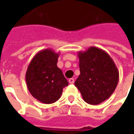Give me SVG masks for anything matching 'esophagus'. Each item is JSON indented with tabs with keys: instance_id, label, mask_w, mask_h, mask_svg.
<instances>
[{
	"instance_id": "obj_1",
	"label": "esophagus",
	"mask_w": 134,
	"mask_h": 134,
	"mask_svg": "<svg viewBox=\"0 0 134 134\" xmlns=\"http://www.w3.org/2000/svg\"><path fill=\"white\" fill-rule=\"evenodd\" d=\"M74 82H75L74 78L69 79V83H70V84H73V83H74Z\"/></svg>"
}]
</instances>
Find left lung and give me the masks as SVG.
Returning <instances> with one entry per match:
<instances>
[{"instance_id":"1","label":"left lung","mask_w":134,"mask_h":134,"mask_svg":"<svg viewBox=\"0 0 134 134\" xmlns=\"http://www.w3.org/2000/svg\"><path fill=\"white\" fill-rule=\"evenodd\" d=\"M80 74L75 82L86 103L98 105L112 95L118 85L119 72L104 50L90 47L77 54Z\"/></svg>"}]
</instances>
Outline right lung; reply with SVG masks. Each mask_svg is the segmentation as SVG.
<instances>
[{"label": "right lung", "instance_id": "obj_1", "mask_svg": "<svg viewBox=\"0 0 134 134\" xmlns=\"http://www.w3.org/2000/svg\"><path fill=\"white\" fill-rule=\"evenodd\" d=\"M59 52L45 49L37 52L28 66L26 82L29 91L37 100L45 104L54 103L61 97L68 82L58 67Z\"/></svg>", "mask_w": 134, "mask_h": 134}]
</instances>
